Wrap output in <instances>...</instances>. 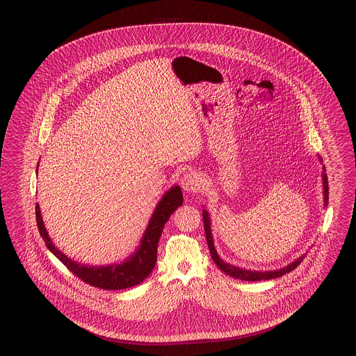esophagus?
Listing matches in <instances>:
<instances>
[{
	"instance_id": "esophagus-1",
	"label": "esophagus",
	"mask_w": 356,
	"mask_h": 356,
	"mask_svg": "<svg viewBox=\"0 0 356 356\" xmlns=\"http://www.w3.org/2000/svg\"><path fill=\"white\" fill-rule=\"evenodd\" d=\"M180 186L186 191V192H196L200 188V180L195 173L191 172H186L181 176L180 180Z\"/></svg>"
}]
</instances>
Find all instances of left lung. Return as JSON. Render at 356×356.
<instances>
[{"instance_id":"left-lung-1","label":"left lung","mask_w":356,"mask_h":356,"mask_svg":"<svg viewBox=\"0 0 356 356\" xmlns=\"http://www.w3.org/2000/svg\"><path fill=\"white\" fill-rule=\"evenodd\" d=\"M319 160L322 161L321 156H319ZM322 181H323V202H324V207L328 205V180H327V175H325V168L323 165L322 172ZM203 221H204V229H205V237H207V243H208V248H209V252L211 256L215 261V264L220 268L221 271L235 279H240V280H245V282H260V280H270V279H275V277H280L283 275H286L288 272L295 270L300 263L302 260L305 259V254L299 256L298 259H295L292 263L287 264L286 267L283 268H279V270H272V271H252V270H247V268H241V267H237L234 264H229L227 261H224L221 259L216 248H215V244H213V236H212V228H211V216L208 213V211L204 208L203 209Z\"/></svg>"}]
</instances>
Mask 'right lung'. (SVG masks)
Here are the masks:
<instances>
[{"mask_svg": "<svg viewBox=\"0 0 356 356\" xmlns=\"http://www.w3.org/2000/svg\"><path fill=\"white\" fill-rule=\"evenodd\" d=\"M38 172V165L37 170ZM183 192L179 186H170L153 211L151 220L140 238L135 252L129 254L124 261L112 263L106 266H90L74 261L64 252H61L45 228L41 216L40 205L35 204V220L40 235L44 238L45 245L51 254H54L67 268L73 272L79 279L85 283L102 288V289H124L140 284L144 279L149 276L157 259V244L161 236L163 228L168 221L170 215L183 204Z\"/></svg>", "mask_w": 356, "mask_h": 356, "instance_id": "add662e5", "label": "right lung"}]
</instances>
